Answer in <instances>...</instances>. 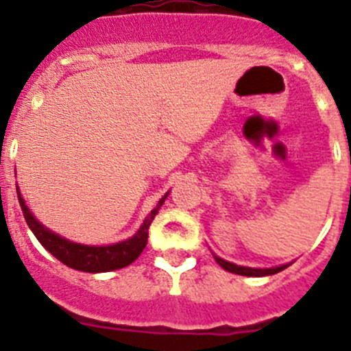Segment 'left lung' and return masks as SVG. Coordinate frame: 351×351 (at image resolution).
<instances>
[{"instance_id": "left-lung-1", "label": "left lung", "mask_w": 351, "mask_h": 351, "mask_svg": "<svg viewBox=\"0 0 351 351\" xmlns=\"http://www.w3.org/2000/svg\"><path fill=\"white\" fill-rule=\"evenodd\" d=\"M214 260L221 265L225 271L234 272V274L239 276H250V278H262V276H272L276 272H281L283 269H287L290 263H285V265H280V267H269V269H258V267H244V265H237V263L226 262V260L219 258V256L214 255Z\"/></svg>"}]
</instances>
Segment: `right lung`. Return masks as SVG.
Instances as JSON below:
<instances>
[{"label": "right lung", "instance_id": "1", "mask_svg": "<svg viewBox=\"0 0 351 351\" xmlns=\"http://www.w3.org/2000/svg\"><path fill=\"white\" fill-rule=\"evenodd\" d=\"M15 188H17L19 204H21V209H23L24 219H26L31 232H33L35 237L38 239V243L42 244L52 256H56L60 262H63L64 265L82 272L116 271V269H123L126 267V265H130L132 262H135V260L141 256L142 251H144L145 244H147L149 226L153 223L154 216L158 214L160 207L165 202V198L169 197V191H167V193L160 198V202L156 204V207H154V209L149 213L147 218L144 219V223L141 225L137 234L132 235L130 239L121 241V243L116 244H107V246H88V244H79L73 243V241H68V239L61 237L60 234L49 230L47 226H43L42 223L31 214V210L27 209L23 195H21V190H19V186H15Z\"/></svg>", "mask_w": 351, "mask_h": 351}]
</instances>
